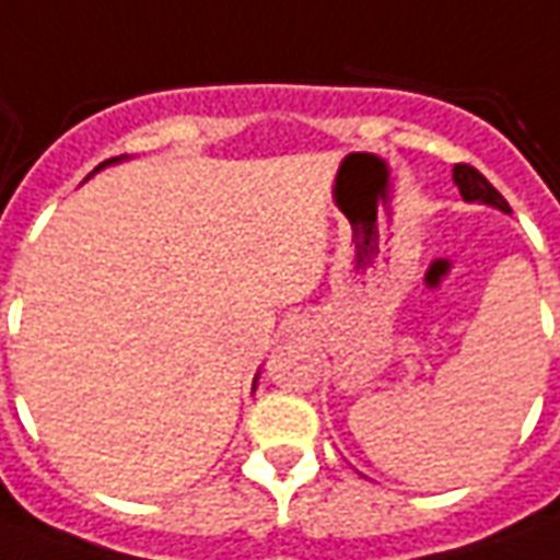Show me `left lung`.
<instances>
[{
    "label": "left lung",
    "mask_w": 560,
    "mask_h": 560,
    "mask_svg": "<svg viewBox=\"0 0 560 560\" xmlns=\"http://www.w3.org/2000/svg\"><path fill=\"white\" fill-rule=\"evenodd\" d=\"M452 182L460 190L464 202H482V206H491V209H500V212H510V202L488 185V178H485L482 172H476L467 163H457L455 170H452Z\"/></svg>",
    "instance_id": "1"
}]
</instances>
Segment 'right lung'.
Here are the masks:
<instances>
[{
	"label": "right lung",
	"mask_w": 560,
	"mask_h": 560,
	"mask_svg": "<svg viewBox=\"0 0 560 560\" xmlns=\"http://www.w3.org/2000/svg\"><path fill=\"white\" fill-rule=\"evenodd\" d=\"M120 160H127V154H124V158H112V160H105V163H100V166H96V172L105 170V166H112V163H120ZM254 385H257V375H254Z\"/></svg>",
	"instance_id": "right-lung-1"
}]
</instances>
